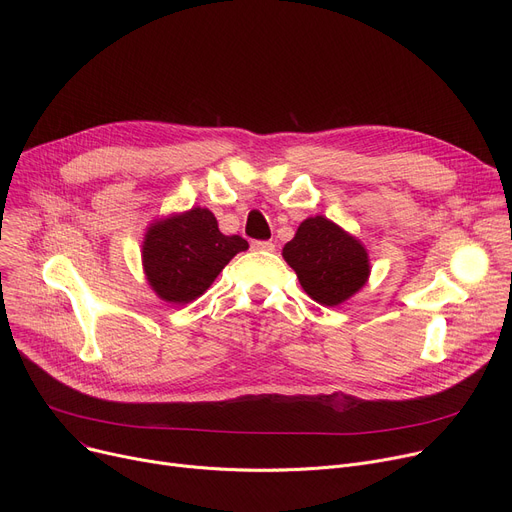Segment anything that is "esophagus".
I'll return each mask as SVG.
<instances>
[{
  "mask_svg": "<svg viewBox=\"0 0 512 512\" xmlns=\"http://www.w3.org/2000/svg\"><path fill=\"white\" fill-rule=\"evenodd\" d=\"M251 249L253 251H274L276 245L272 240H251Z\"/></svg>",
  "mask_w": 512,
  "mask_h": 512,
  "instance_id": "34e87169",
  "label": "esophagus"
}]
</instances>
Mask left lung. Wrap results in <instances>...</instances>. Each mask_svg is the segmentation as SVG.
Returning a JSON list of instances; mask_svg holds the SVG:
<instances>
[{"label": "left lung", "mask_w": 512, "mask_h": 512, "mask_svg": "<svg viewBox=\"0 0 512 512\" xmlns=\"http://www.w3.org/2000/svg\"><path fill=\"white\" fill-rule=\"evenodd\" d=\"M282 255L309 297L328 307L353 297L369 276L367 251L361 242L321 215L299 226Z\"/></svg>", "instance_id": "8db88e82"}]
</instances>
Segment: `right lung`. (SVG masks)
<instances>
[{"mask_svg":"<svg viewBox=\"0 0 512 512\" xmlns=\"http://www.w3.org/2000/svg\"><path fill=\"white\" fill-rule=\"evenodd\" d=\"M249 242L226 236L209 209L193 207L149 228L143 265L151 288L168 303H188L211 286L226 263Z\"/></svg>","mask_w":512,"mask_h":512,"instance_id":"obj_1","label":"right lung"}]
</instances>
